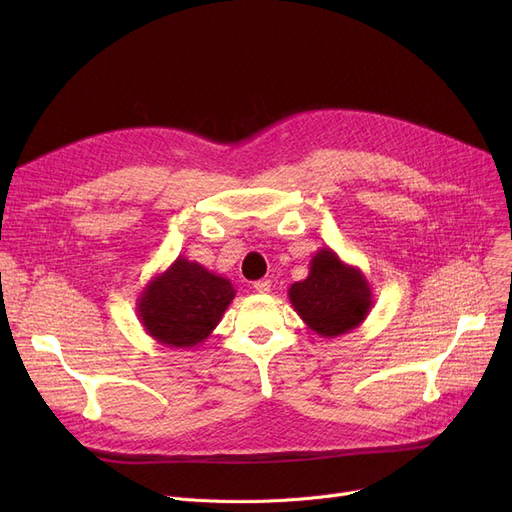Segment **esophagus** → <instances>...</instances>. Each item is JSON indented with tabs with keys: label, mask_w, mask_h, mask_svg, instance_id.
<instances>
[{
	"label": "esophagus",
	"mask_w": 512,
	"mask_h": 512,
	"mask_svg": "<svg viewBox=\"0 0 512 512\" xmlns=\"http://www.w3.org/2000/svg\"><path fill=\"white\" fill-rule=\"evenodd\" d=\"M253 288L257 290V292H261V294H267L272 290V282L270 280H257L255 284H253Z\"/></svg>",
	"instance_id": "obj_1"
}]
</instances>
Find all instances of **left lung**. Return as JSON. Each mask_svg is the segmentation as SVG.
<instances>
[{
  "label": "left lung",
  "instance_id": "obj_1",
  "mask_svg": "<svg viewBox=\"0 0 512 512\" xmlns=\"http://www.w3.org/2000/svg\"><path fill=\"white\" fill-rule=\"evenodd\" d=\"M369 280L336 251L319 249L309 261V276L288 288V299L307 328L321 338L353 332L373 307Z\"/></svg>",
  "mask_w": 512,
  "mask_h": 512
}]
</instances>
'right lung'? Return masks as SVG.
I'll return each mask as SVG.
<instances>
[{
    "label": "right lung",
    "mask_w": 512,
    "mask_h": 512,
    "mask_svg": "<svg viewBox=\"0 0 512 512\" xmlns=\"http://www.w3.org/2000/svg\"><path fill=\"white\" fill-rule=\"evenodd\" d=\"M228 278L209 272L182 255L155 274L137 299L143 330L161 346L193 348L218 328L234 299Z\"/></svg>",
    "instance_id": "obj_1"
}]
</instances>
